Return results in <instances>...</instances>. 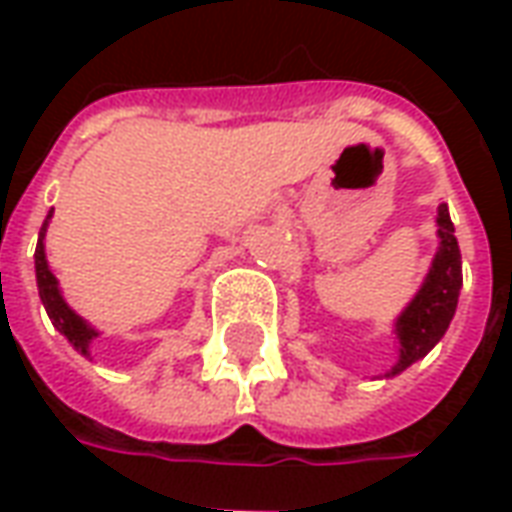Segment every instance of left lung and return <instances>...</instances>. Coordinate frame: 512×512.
Masks as SVG:
<instances>
[{
  "label": "left lung",
  "instance_id": "left-lung-1",
  "mask_svg": "<svg viewBox=\"0 0 512 512\" xmlns=\"http://www.w3.org/2000/svg\"><path fill=\"white\" fill-rule=\"evenodd\" d=\"M436 224H439V252L433 257V266H430L419 293L395 321L400 356L386 376L403 373L406 367L428 354L430 348L444 337L452 315H455V307H458V293L463 285L461 249H458V238H455L447 205H439Z\"/></svg>",
  "mask_w": 512,
  "mask_h": 512
}]
</instances>
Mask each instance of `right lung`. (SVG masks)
<instances>
[{
    "mask_svg": "<svg viewBox=\"0 0 512 512\" xmlns=\"http://www.w3.org/2000/svg\"><path fill=\"white\" fill-rule=\"evenodd\" d=\"M51 213L46 216V222L40 227V238L38 246H35V277H38V290H40V301L43 307L49 312L51 323L54 329L60 334L68 337V343L79 351V354L90 356V343H93L98 332L87 321H82L76 312L65 304L60 293V285H57V277L49 271V263H46V246H43V238H46V227H49Z\"/></svg>",
    "mask_w": 512,
    "mask_h": 512,
    "instance_id": "obj_1",
    "label": "right lung"
}]
</instances>
